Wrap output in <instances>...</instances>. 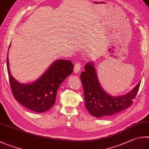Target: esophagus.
I'll return each mask as SVG.
<instances>
[{"mask_svg": "<svg viewBox=\"0 0 149 149\" xmlns=\"http://www.w3.org/2000/svg\"><path fill=\"white\" fill-rule=\"evenodd\" d=\"M81 67H82V65H81V63L79 62V61H77L76 62V63H75L74 65V71L75 72H79L80 69H81Z\"/></svg>", "mask_w": 149, "mask_h": 149, "instance_id": "1", "label": "esophagus"}]
</instances>
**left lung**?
Returning <instances> with one entry per match:
<instances>
[{"instance_id":"8db88e82","label":"left lung","mask_w":149,"mask_h":149,"mask_svg":"<svg viewBox=\"0 0 149 149\" xmlns=\"http://www.w3.org/2000/svg\"><path fill=\"white\" fill-rule=\"evenodd\" d=\"M85 100V106L92 116L100 117L111 116L124 110L132 105L139 89V82L126 95L113 97L101 88L97 73L92 63H88L85 70L80 74Z\"/></svg>"}]
</instances>
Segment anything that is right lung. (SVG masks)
Here are the masks:
<instances>
[{
    "mask_svg": "<svg viewBox=\"0 0 149 149\" xmlns=\"http://www.w3.org/2000/svg\"><path fill=\"white\" fill-rule=\"evenodd\" d=\"M6 61L10 85L14 98L25 107L36 113L45 112L54 105L59 87L74 68L69 60H57L36 81L22 84L12 77L8 57Z\"/></svg>",
    "mask_w": 149,
    "mask_h": 149,
    "instance_id": "obj_1",
    "label": "right lung"
}]
</instances>
